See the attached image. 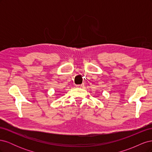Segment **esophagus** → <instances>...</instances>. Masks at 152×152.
I'll use <instances>...</instances> for the list:
<instances>
[{
    "instance_id": "34e87169",
    "label": "esophagus",
    "mask_w": 152,
    "mask_h": 152,
    "mask_svg": "<svg viewBox=\"0 0 152 152\" xmlns=\"http://www.w3.org/2000/svg\"><path fill=\"white\" fill-rule=\"evenodd\" d=\"M84 86H84V84L77 86V87H78V88H84Z\"/></svg>"
}]
</instances>
